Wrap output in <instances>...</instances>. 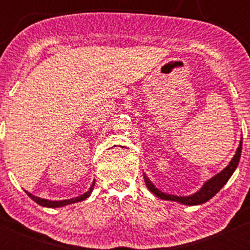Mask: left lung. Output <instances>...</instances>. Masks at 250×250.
<instances>
[{
	"mask_svg": "<svg viewBox=\"0 0 250 250\" xmlns=\"http://www.w3.org/2000/svg\"><path fill=\"white\" fill-rule=\"evenodd\" d=\"M241 152H242V140L239 143L238 148L236 151V155L233 156L232 161L230 162V165L219 174H216L214 178H211L210 180L207 181L206 184L203 185V188H201L198 192H196L195 195L192 196H186V197H178V196H173V195H167V193H163L162 191H160L158 188H155V185H152L150 180H148L147 176L144 174V180H145L146 186L148 188V190L156 195L157 197L162 198V200H167V201H175V202H180L183 204H188V206H196V204H202L207 201L210 200L211 197L216 195L219 191L221 190L224 185L228 183L229 179L231 178L234 169L237 168L239 162V158H241Z\"/></svg>",
	"mask_w": 250,
	"mask_h": 250,
	"instance_id": "8db88e82",
	"label": "left lung"
}]
</instances>
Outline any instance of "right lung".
I'll return each mask as SVG.
<instances>
[{"mask_svg": "<svg viewBox=\"0 0 250 250\" xmlns=\"http://www.w3.org/2000/svg\"><path fill=\"white\" fill-rule=\"evenodd\" d=\"M94 181H93L92 186H90L89 190L87 191L85 193H83V195H81L80 197H76V198H71V200H64V201H49V200H44V198H40V197H36V196L31 195V193L26 192L27 195L30 196V197L32 198V200L35 201L37 204H40V206H43V207H48V208H57V207H62V206H67V204H71V203H76V202H81V201L85 200V198L88 197V196L90 195V192H92L93 190V186H94Z\"/></svg>", "mask_w": 250, "mask_h": 250, "instance_id": "add662e5", "label": "right lung"}]
</instances>
